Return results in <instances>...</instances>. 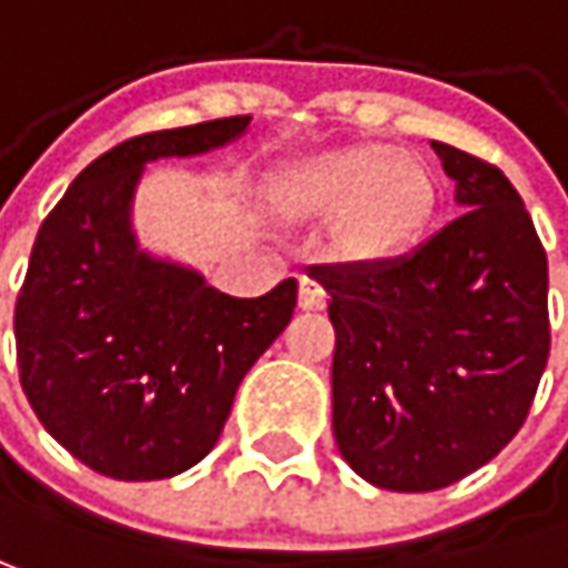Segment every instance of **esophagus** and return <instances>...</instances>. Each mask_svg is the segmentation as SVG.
<instances>
[{"instance_id":"1","label":"esophagus","mask_w":568,"mask_h":568,"mask_svg":"<svg viewBox=\"0 0 568 568\" xmlns=\"http://www.w3.org/2000/svg\"><path fill=\"white\" fill-rule=\"evenodd\" d=\"M301 310H306V313H316V310H326V291L316 284V281H310V277H304L301 281Z\"/></svg>"}]
</instances>
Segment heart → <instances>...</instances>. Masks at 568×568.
Instances as JSON below:
<instances>
[{
    "instance_id": "b5f03b06",
    "label": "heart",
    "mask_w": 568,
    "mask_h": 568,
    "mask_svg": "<svg viewBox=\"0 0 568 568\" xmlns=\"http://www.w3.org/2000/svg\"><path fill=\"white\" fill-rule=\"evenodd\" d=\"M274 196L291 216L333 220L336 252L362 267L407 258L439 210L436 174L390 144H345L306 158L277 178Z\"/></svg>"
}]
</instances>
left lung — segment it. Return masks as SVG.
I'll return each mask as SVG.
<instances>
[{"label": "left lung", "instance_id": "left-lung-1", "mask_svg": "<svg viewBox=\"0 0 568 568\" xmlns=\"http://www.w3.org/2000/svg\"><path fill=\"white\" fill-rule=\"evenodd\" d=\"M466 210L385 267H313L336 329L333 433L387 491H436L524 426L549 358L547 252L505 174L433 142Z\"/></svg>", "mask_w": 568, "mask_h": 568}]
</instances>
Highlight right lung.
Here are the masks:
<instances>
[{
	"instance_id": "1",
	"label": "right lung",
	"mask_w": 568,
	"mask_h": 568,
	"mask_svg": "<svg viewBox=\"0 0 568 568\" xmlns=\"http://www.w3.org/2000/svg\"><path fill=\"white\" fill-rule=\"evenodd\" d=\"M252 115L148 132L100 154L38 229L16 301L21 390L83 466L154 481L196 466L232 397L294 316L297 281L229 297L196 271L139 252L144 164L223 148Z\"/></svg>"
}]
</instances>
